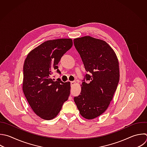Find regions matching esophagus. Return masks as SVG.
Wrapping results in <instances>:
<instances>
[{
	"label": "esophagus",
	"instance_id": "1",
	"mask_svg": "<svg viewBox=\"0 0 147 147\" xmlns=\"http://www.w3.org/2000/svg\"><path fill=\"white\" fill-rule=\"evenodd\" d=\"M75 84H76V82H75V81H72V82H71V85H74Z\"/></svg>",
	"mask_w": 147,
	"mask_h": 147
}]
</instances>
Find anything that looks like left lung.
Listing matches in <instances>:
<instances>
[{"label":"left lung","instance_id":"obj_1","mask_svg":"<svg viewBox=\"0 0 147 147\" xmlns=\"http://www.w3.org/2000/svg\"><path fill=\"white\" fill-rule=\"evenodd\" d=\"M85 69L90 72L81 84L80 95L74 98L80 115L94 119L109 107L119 80V62L111 47L105 41L84 36L74 40Z\"/></svg>","mask_w":147,"mask_h":147}]
</instances>
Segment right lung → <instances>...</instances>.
I'll use <instances>...</instances> for the list:
<instances>
[{
  "mask_svg": "<svg viewBox=\"0 0 147 147\" xmlns=\"http://www.w3.org/2000/svg\"><path fill=\"white\" fill-rule=\"evenodd\" d=\"M71 38L48 40L31 51L24 65L22 90L35 114L45 120L55 118L70 94L71 83L51 79L61 57L72 46Z\"/></svg>",
  "mask_w": 147,
  "mask_h": 147,
  "instance_id": "right-lung-1",
  "label": "right lung"
}]
</instances>
